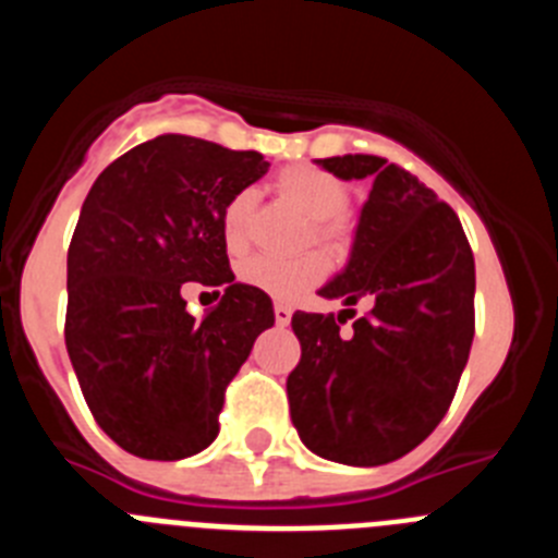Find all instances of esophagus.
<instances>
[{
	"label": "esophagus",
	"instance_id": "esophagus-1",
	"mask_svg": "<svg viewBox=\"0 0 558 558\" xmlns=\"http://www.w3.org/2000/svg\"><path fill=\"white\" fill-rule=\"evenodd\" d=\"M274 318H276V324H279V327H288L290 324V318H293V310L288 307V304H274Z\"/></svg>",
	"mask_w": 558,
	"mask_h": 558
}]
</instances>
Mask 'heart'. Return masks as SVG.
Masks as SVG:
<instances>
[{
	"label": "heart",
	"instance_id": "1",
	"mask_svg": "<svg viewBox=\"0 0 558 558\" xmlns=\"http://www.w3.org/2000/svg\"><path fill=\"white\" fill-rule=\"evenodd\" d=\"M276 190L307 215L315 243L329 251H343L349 243V186L322 167H288L276 175ZM251 192H236L223 209V243L231 254L248 245ZM329 274V259L322 251L302 256H251L240 265V279L263 290L276 302H295Z\"/></svg>",
	"mask_w": 558,
	"mask_h": 558
}]
</instances>
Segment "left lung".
<instances>
[{"mask_svg": "<svg viewBox=\"0 0 558 558\" xmlns=\"http://www.w3.org/2000/svg\"><path fill=\"white\" fill-rule=\"evenodd\" d=\"M338 179H368L352 256L322 295L357 310L295 313L302 360L288 377L293 425L315 456L379 466L445 418L475 335V256L456 211L379 156H335Z\"/></svg>", "mask_w": 558, "mask_h": 558, "instance_id": "left-lung-1", "label": "left lung"}]
</instances>
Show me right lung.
<instances>
[{
  "mask_svg": "<svg viewBox=\"0 0 558 558\" xmlns=\"http://www.w3.org/2000/svg\"><path fill=\"white\" fill-rule=\"evenodd\" d=\"M268 172L256 150L167 133L106 167L83 201L66 256V352L97 425L131 456L179 461L215 441L223 397L268 293L236 284L223 209ZM184 281L227 284L195 323ZM220 295V290H218Z\"/></svg>",
  "mask_w": 558,
  "mask_h": 558,
  "instance_id": "1",
  "label": "right lung"
}]
</instances>
